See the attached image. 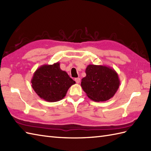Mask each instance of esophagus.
<instances>
[{
    "mask_svg": "<svg viewBox=\"0 0 151 151\" xmlns=\"http://www.w3.org/2000/svg\"><path fill=\"white\" fill-rule=\"evenodd\" d=\"M75 82H76V83H79L80 82V78H76L75 79Z\"/></svg>",
    "mask_w": 151,
    "mask_h": 151,
    "instance_id": "obj_1",
    "label": "esophagus"
}]
</instances>
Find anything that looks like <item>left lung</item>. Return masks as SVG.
<instances>
[{"label": "left lung", "instance_id": "8db88e82", "mask_svg": "<svg viewBox=\"0 0 151 151\" xmlns=\"http://www.w3.org/2000/svg\"><path fill=\"white\" fill-rule=\"evenodd\" d=\"M81 86L89 99L94 101H105L113 98L120 86L118 73L109 66L89 64Z\"/></svg>", "mask_w": 151, "mask_h": 151}]
</instances>
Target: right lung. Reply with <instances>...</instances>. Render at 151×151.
Returning <instances> with one entry per match:
<instances>
[{
	"mask_svg": "<svg viewBox=\"0 0 151 151\" xmlns=\"http://www.w3.org/2000/svg\"><path fill=\"white\" fill-rule=\"evenodd\" d=\"M31 86L40 99L49 102L61 100L75 82L60 68V63L42 65L34 73Z\"/></svg>",
	"mask_w": 151,
	"mask_h": 151,
	"instance_id": "add662e5",
	"label": "right lung"
}]
</instances>
